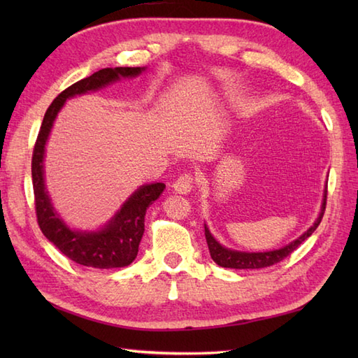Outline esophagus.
I'll return each instance as SVG.
<instances>
[{"instance_id":"1","label":"esophagus","mask_w":358,"mask_h":358,"mask_svg":"<svg viewBox=\"0 0 358 358\" xmlns=\"http://www.w3.org/2000/svg\"><path fill=\"white\" fill-rule=\"evenodd\" d=\"M192 187H194V178H192L191 173L180 175V177L175 180L173 185H172V189H173L175 192L183 194V195L191 192Z\"/></svg>"}]
</instances>
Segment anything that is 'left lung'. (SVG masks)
I'll use <instances>...</instances> for the list:
<instances>
[{
    "label": "left lung",
    "mask_w": 358,
    "mask_h": 358,
    "mask_svg": "<svg viewBox=\"0 0 358 358\" xmlns=\"http://www.w3.org/2000/svg\"><path fill=\"white\" fill-rule=\"evenodd\" d=\"M326 194H328V185H326L324 192H323L320 214H318L314 224L310 226L305 234H301L299 238H295L294 241L289 243V245L280 248V249L266 250V252H245V250L229 249V248L223 246L220 241H217L214 238V235L210 234L209 227L204 224V235H206V241H208V248H209L212 260H214L218 266H222V268H229V269H262V268H268V266H272V264L281 262L287 255H291L303 241L309 238L318 227V224H320L323 214H324V209H326Z\"/></svg>",
    "instance_id": "1"
}]
</instances>
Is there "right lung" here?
<instances>
[{
  "mask_svg": "<svg viewBox=\"0 0 358 358\" xmlns=\"http://www.w3.org/2000/svg\"><path fill=\"white\" fill-rule=\"evenodd\" d=\"M146 67H108L101 69L90 77L80 80L63 90L55 100L52 101L49 109L45 110L43 124L38 134V138L32 155V183L35 194L36 220L44 237L53 243L62 252L71 258L72 262L89 266L96 269L124 268L131 264L136 254L144 234V217L146 210L159 195L163 194L164 183L143 185L121 204L108 223L96 231L72 229L53 208L52 200L45 189L44 181V154L45 143L49 140L53 121L58 112L62 110L66 100L95 92L106 86L117 83L121 78H135Z\"/></svg>",
  "mask_w": 358,
  "mask_h": 358,
  "instance_id": "add662e5",
  "label": "right lung"
}]
</instances>
